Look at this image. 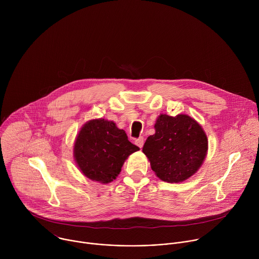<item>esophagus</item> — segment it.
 I'll use <instances>...</instances> for the list:
<instances>
[{"label": "esophagus", "mask_w": 259, "mask_h": 259, "mask_svg": "<svg viewBox=\"0 0 259 259\" xmlns=\"http://www.w3.org/2000/svg\"><path fill=\"white\" fill-rule=\"evenodd\" d=\"M143 143H144V139H143V137H139L138 139H136V140H135V144L139 147V149H142Z\"/></svg>", "instance_id": "34e87169"}]
</instances>
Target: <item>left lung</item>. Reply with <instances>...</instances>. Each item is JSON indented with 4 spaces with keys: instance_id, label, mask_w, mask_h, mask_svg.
Instances as JSON below:
<instances>
[{
    "instance_id": "8db88e82",
    "label": "left lung",
    "mask_w": 259,
    "mask_h": 259,
    "mask_svg": "<svg viewBox=\"0 0 259 259\" xmlns=\"http://www.w3.org/2000/svg\"><path fill=\"white\" fill-rule=\"evenodd\" d=\"M155 134L147 137L142 152L157 177L169 183L189 179L198 172L208 152V138L191 116L161 114Z\"/></svg>"
}]
</instances>
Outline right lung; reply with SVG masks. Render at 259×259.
<instances>
[{
	"label": "right lung",
	"instance_id": "1",
	"mask_svg": "<svg viewBox=\"0 0 259 259\" xmlns=\"http://www.w3.org/2000/svg\"><path fill=\"white\" fill-rule=\"evenodd\" d=\"M137 151L138 146L128 140L124 130L104 119L86 122L73 143V158L79 170L102 184L116 179L125 161Z\"/></svg>",
	"mask_w": 259,
	"mask_h": 259
}]
</instances>
